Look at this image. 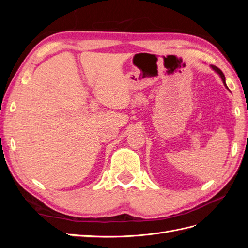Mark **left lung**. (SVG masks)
I'll use <instances>...</instances> for the list:
<instances>
[{
	"mask_svg": "<svg viewBox=\"0 0 248 248\" xmlns=\"http://www.w3.org/2000/svg\"><path fill=\"white\" fill-rule=\"evenodd\" d=\"M211 67H212V69L213 70H215V72H217L219 74V77L221 78V79H222V81H223V85L227 87V84H226V78H224V74L222 73V71L218 68V67H216V66H214V65H211ZM228 88V87H227Z\"/></svg>",
	"mask_w": 248,
	"mask_h": 248,
	"instance_id": "8db88e82",
	"label": "left lung"
}]
</instances>
